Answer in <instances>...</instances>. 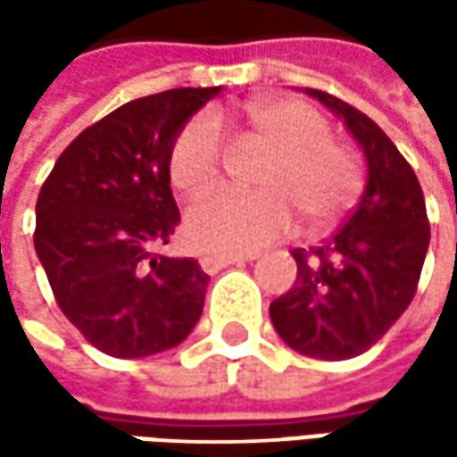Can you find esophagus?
I'll use <instances>...</instances> for the list:
<instances>
[{"instance_id":"34e87169","label":"esophagus","mask_w":457,"mask_h":457,"mask_svg":"<svg viewBox=\"0 0 457 457\" xmlns=\"http://www.w3.org/2000/svg\"><path fill=\"white\" fill-rule=\"evenodd\" d=\"M256 253H204L198 262H201V270L204 272H220L222 267L228 264H237V262H253Z\"/></svg>"}]
</instances>
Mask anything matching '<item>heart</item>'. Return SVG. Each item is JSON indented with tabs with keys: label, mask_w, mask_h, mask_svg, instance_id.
I'll list each match as a JSON object with an SVG mask.
<instances>
[{
	"label": "heart",
	"mask_w": 457,
	"mask_h": 457,
	"mask_svg": "<svg viewBox=\"0 0 457 457\" xmlns=\"http://www.w3.org/2000/svg\"><path fill=\"white\" fill-rule=\"evenodd\" d=\"M245 139L270 153L256 185L262 193H220L185 217V237L198 251L248 253L288 235L296 212L322 228L349 212L362 190L357 155L330 139V124L299 100L253 103L243 116ZM225 135L214 116L187 121L169 150V177L187 195L222 182Z\"/></svg>",
	"instance_id": "b5f03b06"
}]
</instances>
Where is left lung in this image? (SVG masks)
I'll return each mask as SVG.
<instances>
[{
  "mask_svg": "<svg viewBox=\"0 0 457 457\" xmlns=\"http://www.w3.org/2000/svg\"><path fill=\"white\" fill-rule=\"evenodd\" d=\"M344 119L368 161L357 209L325 243L294 248L296 283L270 304L280 338L318 360L370 349L411 307L428 251V217L418 177L384 129L349 103L307 89Z\"/></svg>",
  "mask_w": 457,
  "mask_h": 457,
  "instance_id": "obj_1",
  "label": "left lung"
}]
</instances>
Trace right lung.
Listing matches in <instances>:
<instances>
[{
  "mask_svg": "<svg viewBox=\"0 0 457 457\" xmlns=\"http://www.w3.org/2000/svg\"><path fill=\"white\" fill-rule=\"evenodd\" d=\"M220 87L137 97L73 139L37 198V256L60 312L111 357H147L187 338L209 275L161 253L179 222L169 150Z\"/></svg>",
  "mask_w": 457,
  "mask_h": 457,
  "instance_id": "obj_1",
  "label": "right lung"
}]
</instances>
